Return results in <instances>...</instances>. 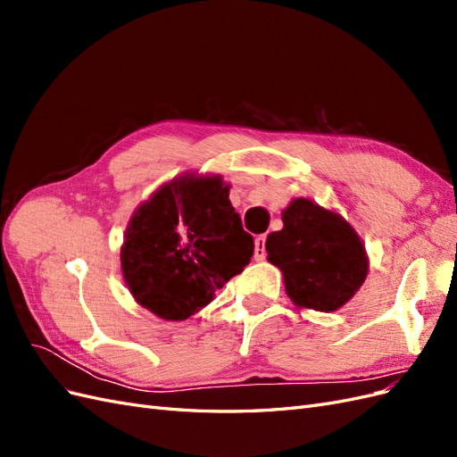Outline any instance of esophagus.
Instances as JSON below:
<instances>
[{"instance_id": "obj_1", "label": "esophagus", "mask_w": 457, "mask_h": 457, "mask_svg": "<svg viewBox=\"0 0 457 457\" xmlns=\"http://www.w3.org/2000/svg\"><path fill=\"white\" fill-rule=\"evenodd\" d=\"M265 242H267V237L265 234H261V237H257L255 240V261H262L267 257V247H265Z\"/></svg>"}]
</instances>
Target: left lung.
<instances>
[{
    "label": "left lung",
    "instance_id": "left-lung-1",
    "mask_svg": "<svg viewBox=\"0 0 457 457\" xmlns=\"http://www.w3.org/2000/svg\"><path fill=\"white\" fill-rule=\"evenodd\" d=\"M284 228L270 232L267 253L284 274L286 294L301 309L334 312L366 280L368 255L361 237L339 213L307 198L282 212Z\"/></svg>",
    "mask_w": 457,
    "mask_h": 457
}]
</instances>
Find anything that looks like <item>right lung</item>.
Returning <instances> with one entry per match:
<instances>
[{
  "mask_svg": "<svg viewBox=\"0 0 457 457\" xmlns=\"http://www.w3.org/2000/svg\"><path fill=\"white\" fill-rule=\"evenodd\" d=\"M228 188L217 175L187 173L137 207L120 255L141 307L187 320L252 261L253 237L242 228Z\"/></svg>",
  "mask_w": 457,
  "mask_h": 457,
  "instance_id": "add662e5",
  "label": "right lung"
}]
</instances>
